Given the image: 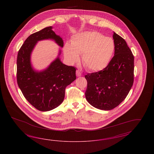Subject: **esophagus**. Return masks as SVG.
<instances>
[{
	"instance_id": "obj_1",
	"label": "esophagus",
	"mask_w": 154,
	"mask_h": 154,
	"mask_svg": "<svg viewBox=\"0 0 154 154\" xmlns=\"http://www.w3.org/2000/svg\"><path fill=\"white\" fill-rule=\"evenodd\" d=\"M76 75H77V77H80L82 75V74L79 70H77L76 71Z\"/></svg>"
}]
</instances>
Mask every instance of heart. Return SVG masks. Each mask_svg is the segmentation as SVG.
Masks as SVG:
<instances>
[{
  "label": "heart",
  "instance_id": "1",
  "mask_svg": "<svg viewBox=\"0 0 154 154\" xmlns=\"http://www.w3.org/2000/svg\"><path fill=\"white\" fill-rule=\"evenodd\" d=\"M115 51L114 40L97 32H84L73 37L71 44L63 47L64 56L70 65L81 60L89 70L97 72L104 69Z\"/></svg>",
  "mask_w": 154,
  "mask_h": 154
}]
</instances>
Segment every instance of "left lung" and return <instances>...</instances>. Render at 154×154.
Listing matches in <instances>:
<instances>
[{
	"instance_id": "left-lung-1",
	"label": "left lung",
	"mask_w": 154,
	"mask_h": 154,
	"mask_svg": "<svg viewBox=\"0 0 154 154\" xmlns=\"http://www.w3.org/2000/svg\"><path fill=\"white\" fill-rule=\"evenodd\" d=\"M114 56L102 70L85 75V97L96 109L110 110L124 100L134 80V57L124 39L114 32Z\"/></svg>"
}]
</instances>
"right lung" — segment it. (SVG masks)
Instances as JSON below:
<instances>
[{"instance_id": "right-lung-1", "label": "right lung", "mask_w": 154, "mask_h": 154, "mask_svg": "<svg viewBox=\"0 0 154 154\" xmlns=\"http://www.w3.org/2000/svg\"><path fill=\"white\" fill-rule=\"evenodd\" d=\"M52 40L61 48L62 37L56 35L52 26L46 27L28 37L20 49L17 60V79L23 95L37 110H53L63 102L65 88L76 79V69L63 64L57 58L42 70L35 69L31 63V54L38 42Z\"/></svg>"}]
</instances>
